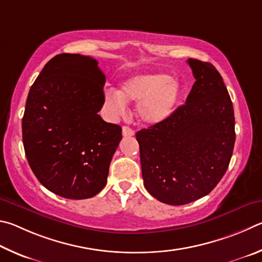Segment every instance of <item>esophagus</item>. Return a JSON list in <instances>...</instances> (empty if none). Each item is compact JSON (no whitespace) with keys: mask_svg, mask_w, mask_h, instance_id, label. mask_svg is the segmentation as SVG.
Listing matches in <instances>:
<instances>
[{"mask_svg":"<svg viewBox=\"0 0 262 262\" xmlns=\"http://www.w3.org/2000/svg\"><path fill=\"white\" fill-rule=\"evenodd\" d=\"M122 132H123V136L124 137H132V136H135V131L132 130L131 127H128V126H123Z\"/></svg>","mask_w":262,"mask_h":262,"instance_id":"obj_1","label":"esophagus"}]
</instances>
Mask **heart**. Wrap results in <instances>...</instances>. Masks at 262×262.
I'll return each mask as SVG.
<instances>
[{
  "mask_svg": "<svg viewBox=\"0 0 262 262\" xmlns=\"http://www.w3.org/2000/svg\"><path fill=\"white\" fill-rule=\"evenodd\" d=\"M182 95L181 82L167 73L152 72L130 77L121 90H108L104 105L114 117L126 113L127 102H138L137 114L149 125L162 123L171 116Z\"/></svg>",
  "mask_w": 262,
  "mask_h": 262,
  "instance_id": "heart-1",
  "label": "heart"
}]
</instances>
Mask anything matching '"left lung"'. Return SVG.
I'll return each mask as SVG.
<instances>
[{"label": "left lung", "mask_w": 262, "mask_h": 262, "mask_svg": "<svg viewBox=\"0 0 262 262\" xmlns=\"http://www.w3.org/2000/svg\"><path fill=\"white\" fill-rule=\"evenodd\" d=\"M195 81L185 104L166 121L136 134L144 185L168 205L207 195L221 181L235 145V115L213 64L189 58Z\"/></svg>", "instance_id": "1"}]
</instances>
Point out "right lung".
Instances as JSON below:
<instances>
[{"label": "right lung", "mask_w": 262, "mask_h": 262, "mask_svg": "<svg viewBox=\"0 0 262 262\" xmlns=\"http://www.w3.org/2000/svg\"><path fill=\"white\" fill-rule=\"evenodd\" d=\"M104 81L96 59L59 54L29 92L21 122L25 155L41 184L63 198H92L107 183L122 127L98 114Z\"/></svg>", "instance_id": "1"}]
</instances>
